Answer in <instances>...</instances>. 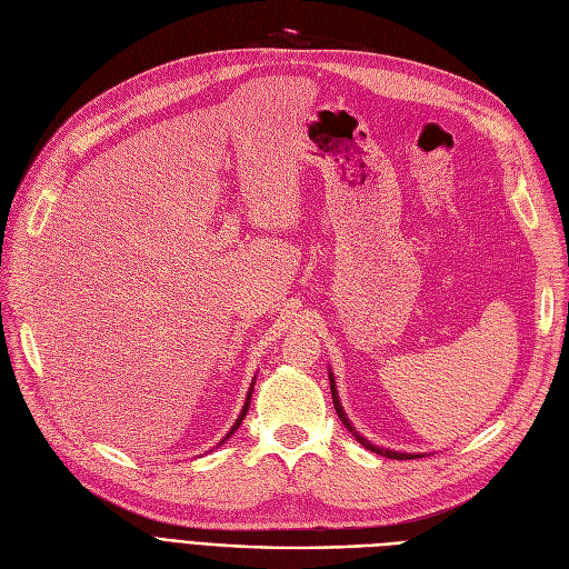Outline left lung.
Instances as JSON below:
<instances>
[{
  "instance_id": "left-lung-1",
  "label": "left lung",
  "mask_w": 569,
  "mask_h": 569,
  "mask_svg": "<svg viewBox=\"0 0 569 569\" xmlns=\"http://www.w3.org/2000/svg\"><path fill=\"white\" fill-rule=\"evenodd\" d=\"M329 382H331V397H333V408H336V413H338V418H340V422H343L348 429H350V435L363 446V448H369L371 452H378V456H382V458H390V460H416V458H422L425 452H401V450H392V448H382V446H376V443H371L369 439H363L359 431L352 427V422H350V418H348V413L343 411V403H340V397H338V390H336V378H333V373H331V369H329Z\"/></svg>"
}]
</instances>
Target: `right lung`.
<instances>
[{"label":"right lung","instance_id":"1","mask_svg":"<svg viewBox=\"0 0 569 569\" xmlns=\"http://www.w3.org/2000/svg\"><path fill=\"white\" fill-rule=\"evenodd\" d=\"M254 382H257V376L252 378V385H249V392H247V397H244V403H242V411H240V416L236 418V422H233V427L229 429V435H226L217 446H221L223 441H229L233 435H236V431H238V427H240V422L244 420V416H247V408H249V401H252V392H254Z\"/></svg>","mask_w":569,"mask_h":569}]
</instances>
